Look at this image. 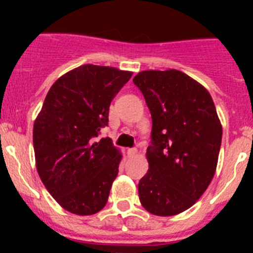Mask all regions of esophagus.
<instances>
[{
  "mask_svg": "<svg viewBox=\"0 0 253 253\" xmlns=\"http://www.w3.org/2000/svg\"><path fill=\"white\" fill-rule=\"evenodd\" d=\"M138 154V150H136V148H128V150H127V155H128V156H135V155Z\"/></svg>",
  "mask_w": 253,
  "mask_h": 253,
  "instance_id": "esophagus-1",
  "label": "esophagus"
}]
</instances>
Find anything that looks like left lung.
I'll list each match as a JSON object with an SVG mask.
<instances>
[{"label": "left lung", "mask_w": 253, "mask_h": 253, "mask_svg": "<svg viewBox=\"0 0 253 253\" xmlns=\"http://www.w3.org/2000/svg\"><path fill=\"white\" fill-rule=\"evenodd\" d=\"M132 81L152 118L139 200L151 214L176 215L196 204L215 173L222 143L215 105L202 85L176 69L143 71Z\"/></svg>", "instance_id": "left-lung-1"}]
</instances>
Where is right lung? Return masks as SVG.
I'll return each instance as SVG.
<instances>
[{
	"label": "right lung",
	"instance_id": "right-lung-1",
	"mask_svg": "<svg viewBox=\"0 0 253 253\" xmlns=\"http://www.w3.org/2000/svg\"><path fill=\"white\" fill-rule=\"evenodd\" d=\"M132 73L86 64L51 86L33 131L42 182L61 208L91 215L106 205L122 155L110 138L98 140L109 107Z\"/></svg>",
	"mask_w": 253,
	"mask_h": 253
}]
</instances>
